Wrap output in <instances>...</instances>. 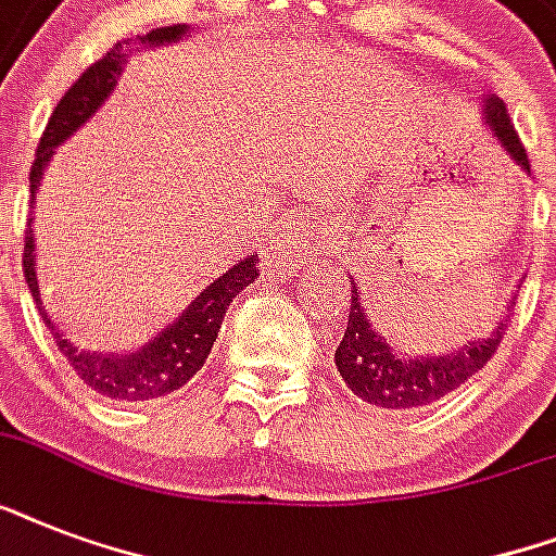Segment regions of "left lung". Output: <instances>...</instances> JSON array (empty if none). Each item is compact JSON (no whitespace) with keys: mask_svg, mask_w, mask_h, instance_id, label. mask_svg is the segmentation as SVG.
Here are the masks:
<instances>
[{"mask_svg":"<svg viewBox=\"0 0 556 556\" xmlns=\"http://www.w3.org/2000/svg\"><path fill=\"white\" fill-rule=\"evenodd\" d=\"M484 124L491 126L493 138L502 143V150L508 152L510 161H517V167L531 173L526 147L519 141L508 109L500 98H484ZM349 282H352V300H349L352 305H349L346 331L334 352V364L346 380V387L357 397H364L371 406H383V409H418L432 401H441L447 392L473 378L476 371L484 369V364L496 355V349L508 331L514 305H517V294H514L496 323V329L484 340H473L450 355L406 357L371 329L355 279L349 277Z\"/></svg>","mask_w":556,"mask_h":556,"instance_id":"left-lung-1","label":"left lung"}]
</instances>
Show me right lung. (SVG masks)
I'll return each mask as SVG.
<instances>
[{
  "mask_svg": "<svg viewBox=\"0 0 556 556\" xmlns=\"http://www.w3.org/2000/svg\"><path fill=\"white\" fill-rule=\"evenodd\" d=\"M185 25H169V28L150 30L143 42L150 46H161V42H173L185 34ZM124 65V54H121V42L112 51H106L103 60L91 63L86 72L77 77L72 89L65 91L63 100L56 103V109L48 117V126L42 138H39L37 159L30 167V195L37 192L42 169L51 161L54 150L77 132V126L89 121L103 100L112 94ZM37 199V195H34ZM30 225V222H28ZM260 256H244L242 262H236L233 268L225 270L222 277L213 279L204 291H201L181 317L169 323L167 329L159 331L155 340H150L147 346L138 352H126V355H100V352H83L80 346H74L72 340H65L60 334L51 317H48L46 305L39 300L37 270H34V230L25 227V253H22V270H25V282L30 288V296L39 308V317L46 320V326L54 334L56 349L63 352L68 366L80 375L91 389H98L100 395L115 397V401H152V397L169 395L187 383L195 371L204 366L210 349L216 343L222 320H225L227 305L233 303V296L248 288L253 279L260 277L256 268Z\"/></svg>",
  "mask_w": 556,
  "mask_h": 556,
  "instance_id": "right-lung-1",
  "label": "right lung"
}]
</instances>
